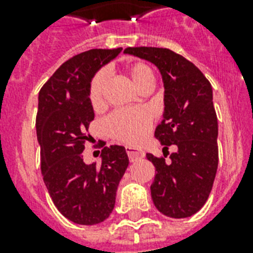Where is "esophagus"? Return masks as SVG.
<instances>
[{
	"instance_id": "34e87169",
	"label": "esophagus",
	"mask_w": 253,
	"mask_h": 253,
	"mask_svg": "<svg viewBox=\"0 0 253 253\" xmlns=\"http://www.w3.org/2000/svg\"><path fill=\"white\" fill-rule=\"evenodd\" d=\"M127 155H128V159L130 162H135L138 159H142L144 156V152L142 150H138V148H132V147H127L126 148Z\"/></svg>"
}]
</instances>
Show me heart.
<instances>
[{
	"label": "heart",
	"mask_w": 253,
	"mask_h": 253,
	"mask_svg": "<svg viewBox=\"0 0 253 253\" xmlns=\"http://www.w3.org/2000/svg\"><path fill=\"white\" fill-rule=\"evenodd\" d=\"M126 72L132 85L140 93L151 89L154 85L155 75L150 65L144 61H134L126 67ZM109 73L101 69L95 73L89 85V101L94 110H99L105 105ZM152 126V117L143 109H122L113 111L105 121L107 134L114 140L135 146L142 142Z\"/></svg>",
	"instance_id": "obj_1"
}]
</instances>
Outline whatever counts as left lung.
Returning a JSON list of instances; mask_svg holds the SVG:
<instances>
[{"label":"left lung","instance_id":"obj_1","mask_svg":"<svg viewBox=\"0 0 253 253\" xmlns=\"http://www.w3.org/2000/svg\"><path fill=\"white\" fill-rule=\"evenodd\" d=\"M125 52L154 63L166 87L164 119L155 131L164 156L147 154L156 168L152 201L164 215L192 216L206 204L218 168V119L211 84L192 61L168 48L128 47ZM169 145H176L177 151L166 162Z\"/></svg>","mask_w":253,"mask_h":253}]
</instances>
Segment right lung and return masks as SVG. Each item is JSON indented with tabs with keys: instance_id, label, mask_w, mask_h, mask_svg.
Instances as JSON below:
<instances>
[{
	"instance_id": "add662e5",
	"label": "right lung",
	"mask_w": 253,
	"mask_h": 253,
	"mask_svg": "<svg viewBox=\"0 0 253 253\" xmlns=\"http://www.w3.org/2000/svg\"><path fill=\"white\" fill-rule=\"evenodd\" d=\"M121 49L94 48L75 55L39 91L37 135L42 174L57 210L73 223L91 226L109 218L128 167L126 148L117 144L101 146L99 166H86L83 158L94 119L89 101L91 77Z\"/></svg>"
}]
</instances>
